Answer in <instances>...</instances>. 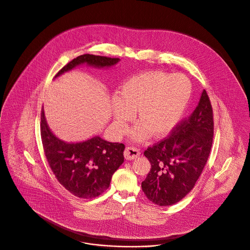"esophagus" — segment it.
<instances>
[{
  "label": "esophagus",
  "instance_id": "34e87169",
  "mask_svg": "<svg viewBox=\"0 0 250 250\" xmlns=\"http://www.w3.org/2000/svg\"><path fill=\"white\" fill-rule=\"evenodd\" d=\"M140 156V151L135 147H126L125 150V157L126 160H134Z\"/></svg>",
  "mask_w": 250,
  "mask_h": 250
}]
</instances>
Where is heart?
I'll list each match as a JSON object with an SVG mask.
<instances>
[{
	"mask_svg": "<svg viewBox=\"0 0 250 250\" xmlns=\"http://www.w3.org/2000/svg\"><path fill=\"white\" fill-rule=\"evenodd\" d=\"M191 94V84L184 75L153 71L128 79L112 99L116 130L125 133L134 111L141 122L131 133L135 142L168 134L184 114Z\"/></svg>",
	"mask_w": 250,
	"mask_h": 250,
	"instance_id": "1",
	"label": "heart"
}]
</instances>
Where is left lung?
I'll list each match as a JSON object with an SVG mask.
<instances>
[{
  "label": "left lung",
  "instance_id": "1",
  "mask_svg": "<svg viewBox=\"0 0 250 250\" xmlns=\"http://www.w3.org/2000/svg\"><path fill=\"white\" fill-rule=\"evenodd\" d=\"M213 129L211 104L203 90L191 115L178 125L172 134L144 152L151 165L142 183L148 200L167 207L191 191L209 157Z\"/></svg>",
  "mask_w": 250,
  "mask_h": 250
}]
</instances>
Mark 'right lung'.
Listing matches in <instances>:
<instances>
[{
    "instance_id": "1",
    "label": "right lung",
    "mask_w": 250,
    "mask_h": 250,
    "mask_svg": "<svg viewBox=\"0 0 250 250\" xmlns=\"http://www.w3.org/2000/svg\"><path fill=\"white\" fill-rule=\"evenodd\" d=\"M119 62L118 58L83 54L64 65L55 78L79 65L108 68ZM41 136L45 157L59 183L79 198H95L106 190L112 175L125 161L124 144L110 143L100 136L78 143L59 139L47 125L43 107L41 115Z\"/></svg>"
}]
</instances>
